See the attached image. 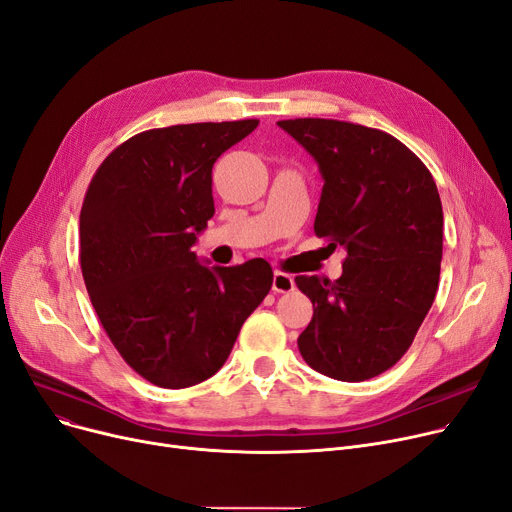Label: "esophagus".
Here are the masks:
<instances>
[{
  "label": "esophagus",
  "mask_w": 512,
  "mask_h": 512,
  "mask_svg": "<svg viewBox=\"0 0 512 512\" xmlns=\"http://www.w3.org/2000/svg\"><path fill=\"white\" fill-rule=\"evenodd\" d=\"M272 288H274V292H292L294 288H297V284H294L292 276H288L284 272H276Z\"/></svg>",
  "instance_id": "obj_1"
}]
</instances>
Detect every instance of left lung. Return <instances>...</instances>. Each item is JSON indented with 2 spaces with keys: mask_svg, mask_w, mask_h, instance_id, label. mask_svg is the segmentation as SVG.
<instances>
[{
  "mask_svg": "<svg viewBox=\"0 0 512 512\" xmlns=\"http://www.w3.org/2000/svg\"><path fill=\"white\" fill-rule=\"evenodd\" d=\"M278 126L324 178L315 234L346 249L336 282L294 278L313 303L299 351L328 378H375L409 351L436 299L444 228L438 186L423 161L384 130L324 118Z\"/></svg>",
  "mask_w": 512,
  "mask_h": 512,
  "instance_id": "obj_1",
  "label": "left lung"
}]
</instances>
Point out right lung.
<instances>
[{
  "mask_svg": "<svg viewBox=\"0 0 512 512\" xmlns=\"http://www.w3.org/2000/svg\"><path fill=\"white\" fill-rule=\"evenodd\" d=\"M259 120L153 128L116 147L80 209V270L122 359L159 388L218 371L272 288L265 259L209 267L193 251L213 218L211 168Z\"/></svg>",
  "mask_w": 512,
  "mask_h": 512,
  "instance_id": "right-lung-1",
  "label": "right lung"
}]
</instances>
